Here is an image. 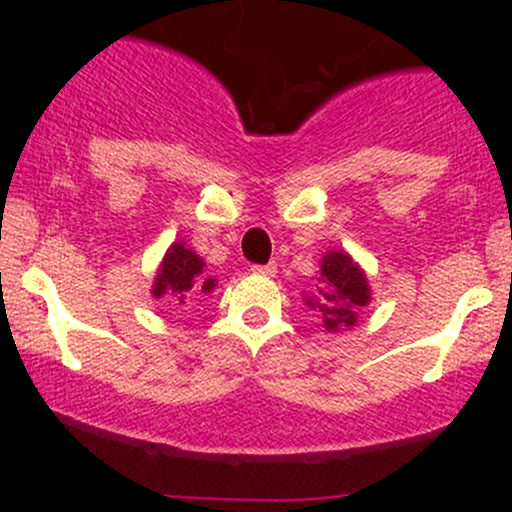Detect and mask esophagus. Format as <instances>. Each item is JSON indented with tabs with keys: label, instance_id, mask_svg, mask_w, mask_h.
<instances>
[{
	"label": "esophagus",
	"instance_id": "34e87169",
	"mask_svg": "<svg viewBox=\"0 0 512 512\" xmlns=\"http://www.w3.org/2000/svg\"><path fill=\"white\" fill-rule=\"evenodd\" d=\"M252 274H262V276H274L276 274V264L269 262V264H252Z\"/></svg>",
	"mask_w": 512,
	"mask_h": 512
}]
</instances>
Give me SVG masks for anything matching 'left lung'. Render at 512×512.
I'll list each match as a JSON object with an SVG mask.
<instances>
[{
    "label": "left lung",
    "mask_w": 512,
    "mask_h": 512,
    "mask_svg": "<svg viewBox=\"0 0 512 512\" xmlns=\"http://www.w3.org/2000/svg\"><path fill=\"white\" fill-rule=\"evenodd\" d=\"M322 281L327 289H320V301L310 298V308L320 310L327 330L354 325L356 310L363 308L370 298L368 281L361 269L346 252H327L322 257Z\"/></svg>",
    "instance_id": "left-lung-1"
}]
</instances>
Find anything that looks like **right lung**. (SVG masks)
I'll return each instance as SVG.
<instances>
[{
  "instance_id": "1",
  "label": "right lung",
  "mask_w": 512,
  "mask_h": 512,
  "mask_svg": "<svg viewBox=\"0 0 512 512\" xmlns=\"http://www.w3.org/2000/svg\"><path fill=\"white\" fill-rule=\"evenodd\" d=\"M202 267L204 262L195 252L187 250L182 243H173L161 269H158L154 296H168L173 305H185L192 301V296H199V291L209 293L216 284L214 279H204Z\"/></svg>"
}]
</instances>
